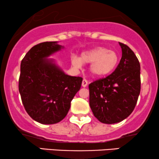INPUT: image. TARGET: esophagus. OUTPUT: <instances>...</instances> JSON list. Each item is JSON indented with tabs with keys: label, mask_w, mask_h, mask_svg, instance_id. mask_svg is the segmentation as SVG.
<instances>
[{
	"label": "esophagus",
	"mask_w": 159,
	"mask_h": 159,
	"mask_svg": "<svg viewBox=\"0 0 159 159\" xmlns=\"http://www.w3.org/2000/svg\"><path fill=\"white\" fill-rule=\"evenodd\" d=\"M87 84H88V81H87L86 79H84L83 81H82V87H86L87 86Z\"/></svg>",
	"instance_id": "34e87169"
}]
</instances>
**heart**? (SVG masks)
I'll return each instance as SVG.
<instances>
[{
    "mask_svg": "<svg viewBox=\"0 0 159 159\" xmlns=\"http://www.w3.org/2000/svg\"><path fill=\"white\" fill-rule=\"evenodd\" d=\"M119 62L118 54L105 47H96L82 52L80 58L73 57L72 63L76 68H80L82 63H90L89 71L91 75L101 78L111 74Z\"/></svg>",
    "mask_w": 159,
    "mask_h": 159,
    "instance_id": "1",
    "label": "heart"
}]
</instances>
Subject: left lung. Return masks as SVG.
<instances>
[{
	"label": "left lung",
	"instance_id": "left-lung-1",
	"mask_svg": "<svg viewBox=\"0 0 159 159\" xmlns=\"http://www.w3.org/2000/svg\"><path fill=\"white\" fill-rule=\"evenodd\" d=\"M122 57L110 75L89 84L90 106L101 123L123 121L134 109L140 92V66L132 50L120 43Z\"/></svg>",
	"mask_w": 159,
	"mask_h": 159
}]
</instances>
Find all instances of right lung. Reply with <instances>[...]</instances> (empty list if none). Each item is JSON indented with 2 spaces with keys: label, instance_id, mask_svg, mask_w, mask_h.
<instances>
[{
  "label": "right lung",
  "instance_id": "obj_1",
  "mask_svg": "<svg viewBox=\"0 0 159 159\" xmlns=\"http://www.w3.org/2000/svg\"><path fill=\"white\" fill-rule=\"evenodd\" d=\"M63 48L57 42L34 45L21 63L19 90L27 113L42 124L59 123L68 114L71 101L80 90L83 78L66 75L47 59Z\"/></svg>",
  "mask_w": 159,
  "mask_h": 159
}]
</instances>
